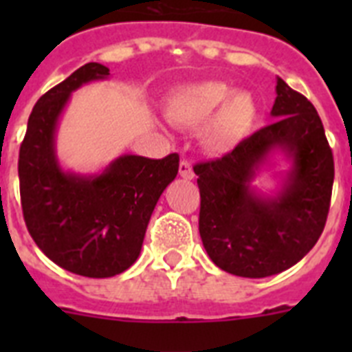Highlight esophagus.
<instances>
[{
    "mask_svg": "<svg viewBox=\"0 0 352 352\" xmlns=\"http://www.w3.org/2000/svg\"><path fill=\"white\" fill-rule=\"evenodd\" d=\"M179 176H182L183 179H192V178H194V170H192L190 162L185 160V158H183V160L179 162Z\"/></svg>",
    "mask_w": 352,
    "mask_h": 352,
    "instance_id": "obj_1",
    "label": "esophagus"
}]
</instances>
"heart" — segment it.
<instances>
[{
  "instance_id": "obj_1",
  "label": "heart",
  "mask_w": 352,
  "mask_h": 352,
  "mask_svg": "<svg viewBox=\"0 0 352 352\" xmlns=\"http://www.w3.org/2000/svg\"><path fill=\"white\" fill-rule=\"evenodd\" d=\"M166 118L183 130H199L204 148L231 153L250 135L257 120L252 93L234 91L223 80H203L174 89L166 102Z\"/></svg>"
}]
</instances>
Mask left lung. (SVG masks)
I'll return each instance as SVG.
<instances>
[{
    "label": "left lung",
    "instance_id": "1",
    "mask_svg": "<svg viewBox=\"0 0 352 352\" xmlns=\"http://www.w3.org/2000/svg\"><path fill=\"white\" fill-rule=\"evenodd\" d=\"M275 118L231 153L194 167L201 192L199 232L220 270L247 278L285 272L324 229L333 188V153L316 107L276 77ZM280 151L292 162L281 188L261 195L251 182Z\"/></svg>",
    "mask_w": 352,
    "mask_h": 352
}]
</instances>
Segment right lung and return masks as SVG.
<instances>
[{"label": "right lung", "mask_w": 352, "mask_h": 352, "mask_svg": "<svg viewBox=\"0 0 352 352\" xmlns=\"http://www.w3.org/2000/svg\"><path fill=\"white\" fill-rule=\"evenodd\" d=\"M107 77V67L86 63L40 96L19 151L21 204L31 238L52 263L89 278L120 275L138 261L151 213L179 167L178 153L160 160L121 155L98 174L60 166L56 129L70 95Z\"/></svg>", "instance_id": "obj_1"}]
</instances>
